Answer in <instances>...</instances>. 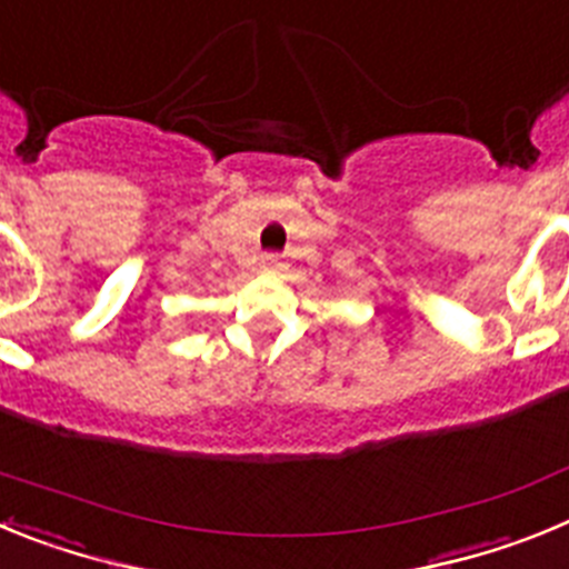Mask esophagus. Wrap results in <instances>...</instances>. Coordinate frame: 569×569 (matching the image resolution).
Here are the masks:
<instances>
[{
	"mask_svg": "<svg viewBox=\"0 0 569 569\" xmlns=\"http://www.w3.org/2000/svg\"><path fill=\"white\" fill-rule=\"evenodd\" d=\"M261 268H264V270H281L284 264H281L279 253H264V256H261Z\"/></svg>",
	"mask_w": 569,
	"mask_h": 569,
	"instance_id": "1",
	"label": "esophagus"
}]
</instances>
